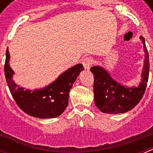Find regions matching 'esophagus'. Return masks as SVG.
I'll use <instances>...</instances> for the list:
<instances>
[{"mask_svg":"<svg viewBox=\"0 0 153 153\" xmlns=\"http://www.w3.org/2000/svg\"><path fill=\"white\" fill-rule=\"evenodd\" d=\"M94 60L91 58H86L85 59L82 61V65L85 70H89L91 68V67L93 65Z\"/></svg>","mask_w":153,"mask_h":153,"instance_id":"34e87169","label":"esophagus"}]
</instances>
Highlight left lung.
Instances as JSON below:
<instances>
[{"mask_svg":"<svg viewBox=\"0 0 153 153\" xmlns=\"http://www.w3.org/2000/svg\"><path fill=\"white\" fill-rule=\"evenodd\" d=\"M145 51V60L141 72V79L137 86H125L119 83L101 66H94L91 71L94 77V103L102 113L117 114L126 113L139 103L145 94L149 74V58L145 38L140 36Z\"/></svg>","mask_w":153,"mask_h":153,"instance_id":"1","label":"left lung"}]
</instances>
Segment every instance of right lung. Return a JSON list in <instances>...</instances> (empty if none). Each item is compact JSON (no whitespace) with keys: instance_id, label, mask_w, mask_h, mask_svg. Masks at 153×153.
Wrapping results in <instances>:
<instances>
[{"instance_id":"right-lung-1","label":"right lung","mask_w":153,"mask_h":153,"mask_svg":"<svg viewBox=\"0 0 153 153\" xmlns=\"http://www.w3.org/2000/svg\"><path fill=\"white\" fill-rule=\"evenodd\" d=\"M10 54L6 50L4 74L11 94L23 111L38 118H55L60 116L68 105L69 93L79 73L83 71L77 64L62 72L55 81L43 88L29 90L13 81V70L9 65Z\"/></svg>"}]
</instances>
